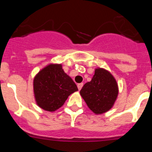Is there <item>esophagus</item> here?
<instances>
[{"label": "esophagus", "instance_id": "1", "mask_svg": "<svg viewBox=\"0 0 152 152\" xmlns=\"http://www.w3.org/2000/svg\"><path fill=\"white\" fill-rule=\"evenodd\" d=\"M83 85H84V84H83V83H80V84H77V88H78L79 91H80V89L82 88Z\"/></svg>", "mask_w": 152, "mask_h": 152}]
</instances>
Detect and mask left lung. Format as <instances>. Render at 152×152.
Masks as SVG:
<instances>
[{"label": "left lung", "mask_w": 152, "mask_h": 152, "mask_svg": "<svg viewBox=\"0 0 152 152\" xmlns=\"http://www.w3.org/2000/svg\"><path fill=\"white\" fill-rule=\"evenodd\" d=\"M80 94L93 112L103 113L113 105L118 95V86L110 72L97 68L92 80L83 86Z\"/></svg>", "instance_id": "left-lung-1"}]
</instances>
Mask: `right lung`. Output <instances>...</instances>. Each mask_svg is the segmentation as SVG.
Returning <instances> with one entry per match:
<instances>
[{
    "instance_id": "add662e5",
    "label": "right lung",
    "mask_w": 152,
    "mask_h": 152,
    "mask_svg": "<svg viewBox=\"0 0 152 152\" xmlns=\"http://www.w3.org/2000/svg\"><path fill=\"white\" fill-rule=\"evenodd\" d=\"M33 89L39 107L51 112L59 109L70 94L78 91L61 64H49L41 70L33 80Z\"/></svg>"
}]
</instances>
